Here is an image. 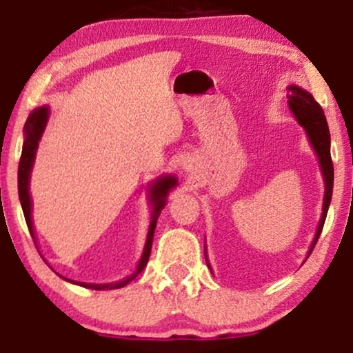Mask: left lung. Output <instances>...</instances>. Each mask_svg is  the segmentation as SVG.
Listing matches in <instances>:
<instances>
[{
    "instance_id": "1",
    "label": "left lung",
    "mask_w": 353,
    "mask_h": 353,
    "mask_svg": "<svg viewBox=\"0 0 353 353\" xmlns=\"http://www.w3.org/2000/svg\"><path fill=\"white\" fill-rule=\"evenodd\" d=\"M289 91V108L294 112L295 119L299 121V124L305 129L309 141L314 148L315 154L319 157L320 169L323 174V182H325V196H323V208H322V217H320L317 232H315V239L312 242L307 259L314 250L315 244H317L320 232L323 229V222H325L327 212H329V205L332 201V189H334V164H332L330 157V132H329V124H327L325 114H323V109L320 108V104L314 99V96L310 94L305 89L295 86L287 88ZM209 265V262H208ZM210 267V265H209Z\"/></svg>"
}]
</instances>
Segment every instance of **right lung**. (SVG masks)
Returning a JSON list of instances; mask_svg holds the SVG:
<instances>
[{
  "label": "right lung",
  "mask_w": 353,
  "mask_h": 353,
  "mask_svg": "<svg viewBox=\"0 0 353 353\" xmlns=\"http://www.w3.org/2000/svg\"><path fill=\"white\" fill-rule=\"evenodd\" d=\"M48 117H50V109H48V106L34 109V111L30 114V117H28L26 124H24V143H23V152H21V159H19V168H18L19 201H21L24 219H26L28 229H30L33 239H34V230H33V219H31V209H33V205H31V197H30V177H31V169H33V164H34L36 149H38L39 139H41L44 128H46ZM176 185H177V179L172 176L159 177V179L149 185V197H151V204H152L151 225H149V230H148V239H145L144 252H143V255H141L139 264H137L134 274H132L131 277L124 279V281L116 282V283H86V282L70 281V279H66V281L72 282V283H78V285L88 287V289H94V290L121 289V287L128 285L129 282L134 281L137 275L143 272L145 264H148L149 255H151L154 229H156L157 217H159L161 210L164 209L165 197H168L169 190H171L172 188H176Z\"/></svg>",
  "instance_id": "add662e5"
}]
</instances>
